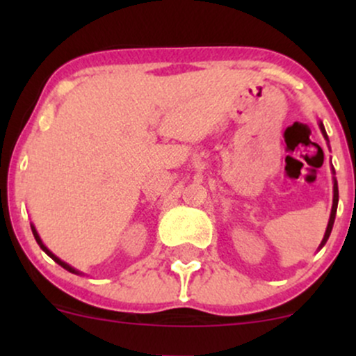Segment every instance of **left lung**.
I'll use <instances>...</instances> for the list:
<instances>
[{
	"label": "left lung",
	"instance_id": "8db88e82",
	"mask_svg": "<svg viewBox=\"0 0 356 356\" xmlns=\"http://www.w3.org/2000/svg\"><path fill=\"white\" fill-rule=\"evenodd\" d=\"M320 129H321V134L323 137L328 140V136H326V130L323 124L320 122ZM334 172V170H333ZM337 207H338V184H337V179L333 181V207H332V214H330V220H328V226H326V232H325V238H323L320 248H323L326 244V241H328L330 234H332V229H333V222H334V216H337Z\"/></svg>",
	"mask_w": 356,
	"mask_h": 356
}]
</instances>
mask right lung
I'll use <instances>...</instances> for the list:
<instances>
[{"instance_id":"add662e5","label":"right lung","mask_w":356,"mask_h":356,"mask_svg":"<svg viewBox=\"0 0 356 356\" xmlns=\"http://www.w3.org/2000/svg\"><path fill=\"white\" fill-rule=\"evenodd\" d=\"M31 231H33V236H35L36 243H38V244H40V248H42V249H43V251H44V252H47V254H48V256H50L53 261H55V263H58V264H60V266H61V268H65V269H67V271H70V273H75V275H81V273H80V271H76V269H75V268H72V266H70V264H67V263H65V261H61V259H60V257H56V256H55V254H53V252L50 251V249H48L47 246H44V244H43V241H42V239H40L38 232H36V229H35V226H31Z\"/></svg>"}]
</instances>
